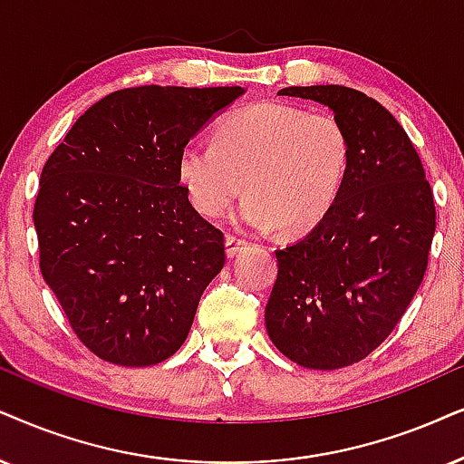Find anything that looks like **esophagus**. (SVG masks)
I'll use <instances>...</instances> for the list:
<instances>
[{
    "instance_id": "obj_1",
    "label": "esophagus",
    "mask_w": 464,
    "mask_h": 464,
    "mask_svg": "<svg viewBox=\"0 0 464 464\" xmlns=\"http://www.w3.org/2000/svg\"><path fill=\"white\" fill-rule=\"evenodd\" d=\"M225 246H227V256H237L239 252H242L246 246H248V242H246V239H239V237H233V236H227V242H225Z\"/></svg>"
}]
</instances>
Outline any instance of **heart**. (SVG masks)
Segmentation results:
<instances>
[{
    "mask_svg": "<svg viewBox=\"0 0 464 464\" xmlns=\"http://www.w3.org/2000/svg\"><path fill=\"white\" fill-rule=\"evenodd\" d=\"M349 160V134L336 117L261 102L222 120L214 143H186L178 178L192 208L208 218L225 214L246 186L239 227L304 233L330 212Z\"/></svg>",
    "mask_w": 464,
    "mask_h": 464,
    "instance_id": "obj_1",
    "label": "heart"
}]
</instances>
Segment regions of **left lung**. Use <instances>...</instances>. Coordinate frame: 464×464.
I'll use <instances>...</instances> for the list:
<instances>
[{
    "instance_id": "8db88e82",
    "label": "left lung",
    "mask_w": 464,
    "mask_h": 464,
    "mask_svg": "<svg viewBox=\"0 0 464 464\" xmlns=\"http://www.w3.org/2000/svg\"><path fill=\"white\" fill-rule=\"evenodd\" d=\"M327 107L351 143L336 201L306 237L276 250L269 340L313 371L351 366L390 336L420 289L435 201L407 132L388 109L343 85L285 87Z\"/></svg>"
}]
</instances>
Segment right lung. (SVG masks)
I'll use <instances>...</instances> for the list:
<instances>
[{
	"instance_id": "add662e5",
	"label": "right lung",
	"mask_w": 464,
	"mask_h": 464,
	"mask_svg": "<svg viewBox=\"0 0 464 464\" xmlns=\"http://www.w3.org/2000/svg\"><path fill=\"white\" fill-rule=\"evenodd\" d=\"M246 90L140 85L104 96L57 145L34 205L40 269L81 343L154 366L184 340L225 236L179 186L178 158Z\"/></svg>"
}]
</instances>
